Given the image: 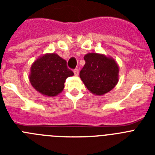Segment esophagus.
<instances>
[{
	"label": "esophagus",
	"instance_id": "1",
	"mask_svg": "<svg viewBox=\"0 0 155 155\" xmlns=\"http://www.w3.org/2000/svg\"><path fill=\"white\" fill-rule=\"evenodd\" d=\"M74 73L75 76H78V74H79V70L78 69H75L74 71Z\"/></svg>",
	"mask_w": 155,
	"mask_h": 155
}]
</instances>
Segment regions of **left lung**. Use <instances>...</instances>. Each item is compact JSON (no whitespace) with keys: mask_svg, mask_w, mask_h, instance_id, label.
<instances>
[{"mask_svg":"<svg viewBox=\"0 0 155 155\" xmlns=\"http://www.w3.org/2000/svg\"><path fill=\"white\" fill-rule=\"evenodd\" d=\"M85 64L80 72V78L90 92L103 95L119 81V66L113 57L97 53H87Z\"/></svg>","mask_w":155,"mask_h":155,"instance_id":"obj_1","label":"left lung"}]
</instances>
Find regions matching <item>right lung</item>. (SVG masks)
Wrapping results in <instances>:
<instances>
[{
  "mask_svg": "<svg viewBox=\"0 0 155 155\" xmlns=\"http://www.w3.org/2000/svg\"><path fill=\"white\" fill-rule=\"evenodd\" d=\"M73 75V71L67 67V61L53 53H46L34 61L28 78L37 91L54 97L62 92L66 79Z\"/></svg>",
  "mask_w": 155,
  "mask_h": 155,
  "instance_id": "1",
  "label": "right lung"
}]
</instances>
